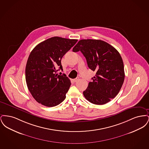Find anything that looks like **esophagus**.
<instances>
[{"mask_svg": "<svg viewBox=\"0 0 149 149\" xmlns=\"http://www.w3.org/2000/svg\"><path fill=\"white\" fill-rule=\"evenodd\" d=\"M79 79V77H77V78H75V79H73V81H74V82H77V81H78V80Z\"/></svg>", "mask_w": 149, "mask_h": 149, "instance_id": "obj_1", "label": "esophagus"}]
</instances>
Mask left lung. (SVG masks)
Here are the masks:
<instances>
[{
	"label": "left lung",
	"instance_id": "obj_1",
	"mask_svg": "<svg viewBox=\"0 0 149 149\" xmlns=\"http://www.w3.org/2000/svg\"><path fill=\"white\" fill-rule=\"evenodd\" d=\"M80 51L90 69L96 72L83 95L94 104L103 105L120 92L125 79L124 65L120 53L112 46L100 40H81L72 49Z\"/></svg>",
	"mask_w": 149,
	"mask_h": 149
}]
</instances>
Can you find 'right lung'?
Masks as SVG:
<instances>
[{"mask_svg": "<svg viewBox=\"0 0 149 149\" xmlns=\"http://www.w3.org/2000/svg\"><path fill=\"white\" fill-rule=\"evenodd\" d=\"M77 41L53 37L38 44L30 53L26 81L29 91L39 103L52 107L65 99L71 82L65 74L60 75L57 72L63 71L61 60Z\"/></svg>", "mask_w": 149, "mask_h": 149, "instance_id": "right-lung-1", "label": "right lung"}]
</instances>
